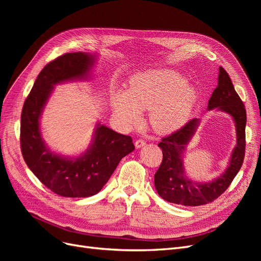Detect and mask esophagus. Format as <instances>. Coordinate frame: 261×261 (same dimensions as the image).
Masks as SVG:
<instances>
[{
    "label": "esophagus",
    "mask_w": 261,
    "mask_h": 261,
    "mask_svg": "<svg viewBox=\"0 0 261 261\" xmlns=\"http://www.w3.org/2000/svg\"><path fill=\"white\" fill-rule=\"evenodd\" d=\"M145 145H146V141H145L144 139H137V140L135 141L136 148H141V147L145 146Z\"/></svg>",
    "instance_id": "34e87169"
}]
</instances>
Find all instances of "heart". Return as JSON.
Wrapping results in <instances>:
<instances>
[{
	"mask_svg": "<svg viewBox=\"0 0 261 261\" xmlns=\"http://www.w3.org/2000/svg\"><path fill=\"white\" fill-rule=\"evenodd\" d=\"M197 97L196 89L176 70L152 69L134 76L126 92L113 97L112 109L128 125L138 124L140 111H148L152 128L168 134L185 124Z\"/></svg>",
	"mask_w": 261,
	"mask_h": 261,
	"instance_id": "b5f03b06",
	"label": "heart"
}]
</instances>
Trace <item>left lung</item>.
I'll use <instances>...</instances> for the list:
<instances>
[{
	"mask_svg": "<svg viewBox=\"0 0 261 261\" xmlns=\"http://www.w3.org/2000/svg\"><path fill=\"white\" fill-rule=\"evenodd\" d=\"M216 108L233 117L236 128L238 144L232 151L226 170L210 183L194 181L185 175L183 153L199 125V120L193 118L178 130L162 138L158 145L162 149L163 160L154 174V186L164 200L183 206H201L212 202L226 191L241 170L246 145V110L223 67L219 68L218 86L208 102V110Z\"/></svg>",
	"mask_w": 261,
	"mask_h": 261,
	"instance_id": "8db88e82",
	"label": "left lung"
}]
</instances>
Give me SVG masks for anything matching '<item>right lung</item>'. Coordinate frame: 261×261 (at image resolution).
I'll return each instance as SVG.
<instances>
[{"instance_id":"right-lung-1","label":"right lung","mask_w":261,"mask_h":261,"mask_svg":"<svg viewBox=\"0 0 261 261\" xmlns=\"http://www.w3.org/2000/svg\"><path fill=\"white\" fill-rule=\"evenodd\" d=\"M96 55L66 53L46 64L38 75L22 107L20 147L28 168L50 191L63 197H90L99 193L122 158L134 151L130 136L97 124L91 145L78 156H64L42 139L40 117L55 85L89 77Z\"/></svg>"}]
</instances>
